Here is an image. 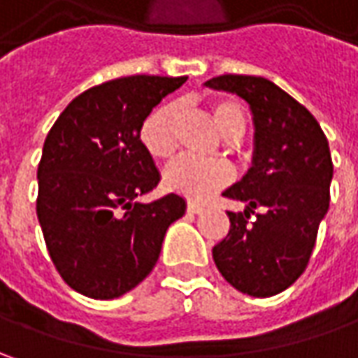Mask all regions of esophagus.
<instances>
[{"instance_id":"obj_1","label":"esophagus","mask_w":358,"mask_h":358,"mask_svg":"<svg viewBox=\"0 0 358 358\" xmlns=\"http://www.w3.org/2000/svg\"><path fill=\"white\" fill-rule=\"evenodd\" d=\"M201 211H203V205H199V203H193V201H189V203H187V213L199 215Z\"/></svg>"}]
</instances>
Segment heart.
Segmentation results:
<instances>
[{"instance_id": "b5f03b06", "label": "heart", "mask_w": 358, "mask_h": 358, "mask_svg": "<svg viewBox=\"0 0 358 358\" xmlns=\"http://www.w3.org/2000/svg\"><path fill=\"white\" fill-rule=\"evenodd\" d=\"M181 115L179 103H163L153 109L141 123L139 139L145 151L153 159H169L177 149L175 127ZM211 115L219 133L229 139L237 141L247 127V117L239 103L219 99L211 105ZM233 179V169L225 161H205L183 155L177 157L163 171V183L169 191H175L187 199L205 201L211 197L217 189L225 187Z\"/></svg>"}]
</instances>
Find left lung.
Instances as JSON below:
<instances>
[{"mask_svg": "<svg viewBox=\"0 0 358 358\" xmlns=\"http://www.w3.org/2000/svg\"><path fill=\"white\" fill-rule=\"evenodd\" d=\"M205 85L243 97L255 123L253 167L223 193L247 209L227 213L231 229L213 261L237 291L273 296L307 268L329 211V141L309 109L265 77L219 76Z\"/></svg>", "mask_w": 358, "mask_h": 358, "instance_id": "8db88e82", "label": "left lung"}]
</instances>
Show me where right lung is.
<instances>
[{
	"instance_id": "1",
	"label": "right lung",
	"mask_w": 358,
	"mask_h": 358,
	"mask_svg": "<svg viewBox=\"0 0 358 358\" xmlns=\"http://www.w3.org/2000/svg\"><path fill=\"white\" fill-rule=\"evenodd\" d=\"M187 77L131 76L77 95L45 137L37 167V219L49 257L73 291L117 299L157 263L163 237L185 213L169 193L137 197L161 181L139 131L145 117Z\"/></svg>"
}]
</instances>
